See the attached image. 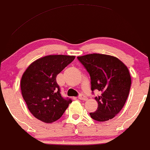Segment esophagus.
Here are the masks:
<instances>
[{
	"instance_id": "1",
	"label": "esophagus",
	"mask_w": 150,
	"mask_h": 150,
	"mask_svg": "<svg viewBox=\"0 0 150 150\" xmlns=\"http://www.w3.org/2000/svg\"><path fill=\"white\" fill-rule=\"evenodd\" d=\"M78 98L79 99V100H84V101L87 100V98H86L85 95H83V94H80V95H79Z\"/></svg>"
}]
</instances>
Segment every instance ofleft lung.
Listing matches in <instances>:
<instances>
[{
	"label": "left lung",
	"mask_w": 150,
	"mask_h": 150,
	"mask_svg": "<svg viewBox=\"0 0 150 150\" xmlns=\"http://www.w3.org/2000/svg\"><path fill=\"white\" fill-rule=\"evenodd\" d=\"M91 79V89L100 91L95 97L96 111L89 113L92 119L106 121L113 118L123 108L129 96L132 79L127 66L116 57L92 53L77 57Z\"/></svg>",
	"instance_id": "1"
}]
</instances>
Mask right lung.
Segmentation results:
<instances>
[{"mask_svg": "<svg viewBox=\"0 0 150 150\" xmlns=\"http://www.w3.org/2000/svg\"><path fill=\"white\" fill-rule=\"evenodd\" d=\"M74 58V55H47L32 63L23 74L22 97L31 113L40 121H57L72 102L61 96L56 76Z\"/></svg>", "mask_w": 150, "mask_h": 150, "instance_id": "right-lung-1", "label": "right lung"}]
</instances>
